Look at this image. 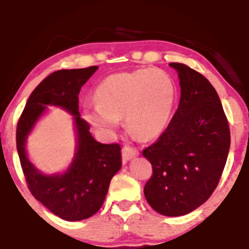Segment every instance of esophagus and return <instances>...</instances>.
Returning <instances> with one entry per match:
<instances>
[{
  "mask_svg": "<svg viewBox=\"0 0 249 249\" xmlns=\"http://www.w3.org/2000/svg\"><path fill=\"white\" fill-rule=\"evenodd\" d=\"M122 154H123V161L126 162V161L131 160L133 158L139 155V151L134 147H130V146H124L122 150Z\"/></svg>",
  "mask_w": 249,
  "mask_h": 249,
  "instance_id": "obj_1",
  "label": "esophagus"
}]
</instances>
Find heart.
Masks as SVG:
<instances>
[{
  "label": "heart",
  "mask_w": 249,
  "mask_h": 249,
  "mask_svg": "<svg viewBox=\"0 0 249 249\" xmlns=\"http://www.w3.org/2000/svg\"><path fill=\"white\" fill-rule=\"evenodd\" d=\"M94 97L97 105L84 108L89 124L102 133H110L124 116L131 133L149 140L161 135L169 125L176 88L165 71L138 69L107 77Z\"/></svg>",
  "instance_id": "1"
}]
</instances>
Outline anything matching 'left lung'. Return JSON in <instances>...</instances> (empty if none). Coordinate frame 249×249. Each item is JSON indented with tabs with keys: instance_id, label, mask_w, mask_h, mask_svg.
Listing matches in <instances>:
<instances>
[{
	"instance_id": "1",
	"label": "left lung",
	"mask_w": 249,
	"mask_h": 249,
	"mask_svg": "<svg viewBox=\"0 0 249 249\" xmlns=\"http://www.w3.org/2000/svg\"><path fill=\"white\" fill-rule=\"evenodd\" d=\"M170 67L180 79V104L158 141L142 151L152 165L144 195L156 212L176 217L200 207L214 191L227 161L231 135L211 83L185 64Z\"/></svg>"
}]
</instances>
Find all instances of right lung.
I'll use <instances>...</instances> for the list:
<instances>
[{
  "mask_svg": "<svg viewBox=\"0 0 249 249\" xmlns=\"http://www.w3.org/2000/svg\"><path fill=\"white\" fill-rule=\"evenodd\" d=\"M97 66L62 69L42 80L32 91L17 124V151L28 189L36 200L66 221H82L97 213L104 203L109 183L122 167L118 144H100L91 136L90 126L80 118V88L95 73ZM48 106H58L73 118L75 156L62 173L46 174L34 166L26 154V139Z\"/></svg>",
  "mask_w": 249,
  "mask_h": 249,
  "instance_id": "obj_1",
  "label": "right lung"
}]
</instances>
